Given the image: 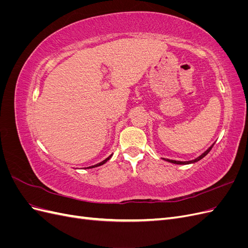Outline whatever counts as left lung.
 I'll return each instance as SVG.
<instances>
[{"mask_svg": "<svg viewBox=\"0 0 248 248\" xmlns=\"http://www.w3.org/2000/svg\"><path fill=\"white\" fill-rule=\"evenodd\" d=\"M214 146V144L211 146V147H209L206 151L202 153V155H200L198 158H196V159H193V160H189V161H177V160H171V159H168V158H162L163 160H166V161H169V162H171V163H175V164H189V163H194V162H197V161H199V160H201L202 158H204V157L210 152V150L212 149V147Z\"/></svg>", "mask_w": 248, "mask_h": 248, "instance_id": "obj_1", "label": "left lung"}]
</instances>
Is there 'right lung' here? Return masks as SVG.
I'll return each instance as SVG.
<instances>
[{"mask_svg": "<svg viewBox=\"0 0 248 248\" xmlns=\"http://www.w3.org/2000/svg\"><path fill=\"white\" fill-rule=\"evenodd\" d=\"M112 156V154L111 155H109L108 157V158H106V159H104L103 161H101V162H99V163H97V164H94V166H92V167H89V168H85V169H93V168H97V167H100V166H102V164H104V163H106L109 158H110V157Z\"/></svg>", "mask_w": 248, "mask_h": 248, "instance_id": "1", "label": "right lung"}]
</instances>
